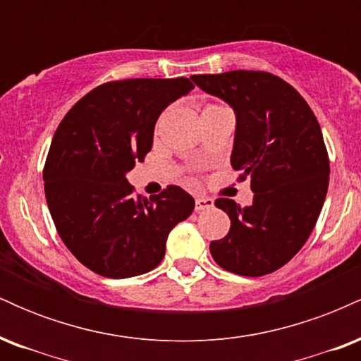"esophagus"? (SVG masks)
<instances>
[{"label": "esophagus", "instance_id": "34e87169", "mask_svg": "<svg viewBox=\"0 0 361 361\" xmlns=\"http://www.w3.org/2000/svg\"><path fill=\"white\" fill-rule=\"evenodd\" d=\"M214 207V200L209 197H197L195 198V209L200 212V210H210Z\"/></svg>", "mask_w": 361, "mask_h": 361}]
</instances>
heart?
<instances>
[{"label": "heart", "instance_id": "obj_1", "mask_svg": "<svg viewBox=\"0 0 361 361\" xmlns=\"http://www.w3.org/2000/svg\"><path fill=\"white\" fill-rule=\"evenodd\" d=\"M209 106H217V105H209Z\"/></svg>", "mask_w": 361, "mask_h": 361}]
</instances>
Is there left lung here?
<instances>
[{"label": "left lung", "mask_w": 361, "mask_h": 361, "mask_svg": "<svg viewBox=\"0 0 361 361\" xmlns=\"http://www.w3.org/2000/svg\"><path fill=\"white\" fill-rule=\"evenodd\" d=\"M195 85L235 111L231 164L251 176L250 207L217 198L229 215L226 238L210 243L224 270L263 276L288 263L316 226L329 185V157L307 102L287 81L264 71L195 74Z\"/></svg>", "instance_id": "obj_1"}]
</instances>
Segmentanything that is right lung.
<instances>
[{
  "label": "right lung",
  "mask_w": 361,
  "mask_h": 361,
  "mask_svg": "<svg viewBox=\"0 0 361 361\" xmlns=\"http://www.w3.org/2000/svg\"><path fill=\"white\" fill-rule=\"evenodd\" d=\"M193 88L188 78L110 81L57 127L44 166L45 198L62 243L91 271L128 279L154 270L169 231L193 212V197L180 186L147 200L126 178L151 151L161 111Z\"/></svg>",
  "instance_id": "add662e5"
}]
</instances>
